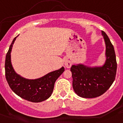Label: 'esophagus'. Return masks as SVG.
<instances>
[{
  "label": "esophagus",
  "mask_w": 123,
  "mask_h": 123,
  "mask_svg": "<svg viewBox=\"0 0 123 123\" xmlns=\"http://www.w3.org/2000/svg\"><path fill=\"white\" fill-rule=\"evenodd\" d=\"M71 65H72V63H71L70 60L67 59L66 60H65V67H67V68H69L71 67Z\"/></svg>",
  "instance_id": "34e87169"
}]
</instances>
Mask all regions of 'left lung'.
Instances as JSON below:
<instances>
[{
	"instance_id": "obj_1",
	"label": "left lung",
	"mask_w": 123,
	"mask_h": 123,
	"mask_svg": "<svg viewBox=\"0 0 123 123\" xmlns=\"http://www.w3.org/2000/svg\"><path fill=\"white\" fill-rule=\"evenodd\" d=\"M106 46V60L102 67H87L82 64L72 65L73 87L75 93L83 98H95L110 87L116 77L117 60L113 45L102 31Z\"/></svg>"
}]
</instances>
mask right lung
Returning <instances> with one entry per match:
<instances>
[{"label": "right lung", "mask_w": 123, "mask_h": 123, "mask_svg": "<svg viewBox=\"0 0 123 123\" xmlns=\"http://www.w3.org/2000/svg\"><path fill=\"white\" fill-rule=\"evenodd\" d=\"M15 37L6 54L5 62V78L11 89L21 98L32 102H41L52 95L56 80L65 71L64 67L36 79H28L15 72L11 63V51Z\"/></svg>", "instance_id": "add662e5"}]
</instances>
